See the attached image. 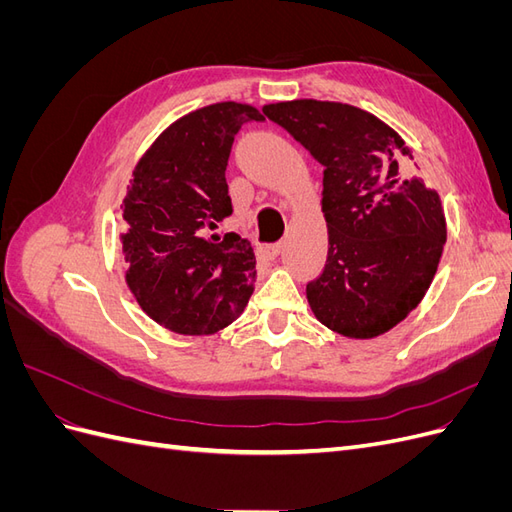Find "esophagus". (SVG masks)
Returning <instances> with one entry per match:
<instances>
[{
    "mask_svg": "<svg viewBox=\"0 0 512 512\" xmlns=\"http://www.w3.org/2000/svg\"><path fill=\"white\" fill-rule=\"evenodd\" d=\"M282 247H284V243H271V245H265V247H262L260 254L265 256V258H269V260H273V258L280 256Z\"/></svg>",
    "mask_w": 512,
    "mask_h": 512,
    "instance_id": "esophagus-1",
    "label": "esophagus"
}]
</instances>
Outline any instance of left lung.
Returning a JSON list of instances; mask_svg holds the SVG:
<instances>
[{
	"label": "left lung",
	"mask_w": 512,
	"mask_h": 512,
	"mask_svg": "<svg viewBox=\"0 0 512 512\" xmlns=\"http://www.w3.org/2000/svg\"><path fill=\"white\" fill-rule=\"evenodd\" d=\"M324 166L327 265L307 284L314 316L350 339H371L423 301L446 243L440 194L401 164L412 149L363 108L327 100L262 106Z\"/></svg>",
	"instance_id": "1"
}]
</instances>
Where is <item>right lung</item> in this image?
<instances>
[{"label": "right lung", "mask_w": 512, "mask_h": 512, "mask_svg": "<svg viewBox=\"0 0 512 512\" xmlns=\"http://www.w3.org/2000/svg\"><path fill=\"white\" fill-rule=\"evenodd\" d=\"M250 121H265L252 104L196 108L170 123L132 170L121 232L126 284L143 312L173 333L226 329L254 292L250 241L213 232L232 213L226 166L235 134Z\"/></svg>", "instance_id": "1"}]
</instances>
